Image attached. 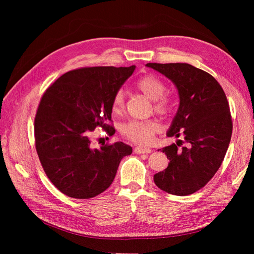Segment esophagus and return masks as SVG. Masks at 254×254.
Returning a JSON list of instances; mask_svg holds the SVG:
<instances>
[{
    "label": "esophagus",
    "instance_id": "34e87169",
    "mask_svg": "<svg viewBox=\"0 0 254 254\" xmlns=\"http://www.w3.org/2000/svg\"><path fill=\"white\" fill-rule=\"evenodd\" d=\"M135 153H149L151 152L150 148H145V147H135L133 150Z\"/></svg>",
    "mask_w": 254,
    "mask_h": 254
}]
</instances>
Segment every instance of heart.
<instances>
[{
  "instance_id": "heart-1",
  "label": "heart",
  "mask_w": 254,
  "mask_h": 254,
  "mask_svg": "<svg viewBox=\"0 0 254 254\" xmlns=\"http://www.w3.org/2000/svg\"><path fill=\"white\" fill-rule=\"evenodd\" d=\"M136 88L153 101V109L159 114L166 115L172 110V101L165 94L166 84L152 74L144 75L135 83ZM125 109V92L122 89L115 92L112 98V111L122 113ZM161 130V125L157 120L128 121L120 126L123 136L139 145H148Z\"/></svg>"
}]
</instances>
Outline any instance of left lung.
I'll list each match as a JSON object with an SVG mask.
<instances>
[{
	"mask_svg": "<svg viewBox=\"0 0 254 254\" xmlns=\"http://www.w3.org/2000/svg\"><path fill=\"white\" fill-rule=\"evenodd\" d=\"M146 65L165 75L178 89L179 109L167 136L183 137L160 149L170 163L153 176V181L168 194H193L213 178L229 147L233 125L227 96L211 74L189 64Z\"/></svg>",
	"mask_w": 254,
	"mask_h": 254,
	"instance_id": "1",
	"label": "left lung"
}]
</instances>
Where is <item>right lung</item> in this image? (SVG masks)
<instances>
[{
	"label": "right lung",
	"instance_id": "1",
	"mask_svg": "<svg viewBox=\"0 0 254 254\" xmlns=\"http://www.w3.org/2000/svg\"><path fill=\"white\" fill-rule=\"evenodd\" d=\"M129 67L86 66L68 71L44 92L35 117V145L48 178L61 193L93 198L108 189L121 160L132 147L123 142L92 148L95 128L109 136L112 98L130 76Z\"/></svg>",
	"mask_w": 254,
	"mask_h": 254
}]
</instances>
